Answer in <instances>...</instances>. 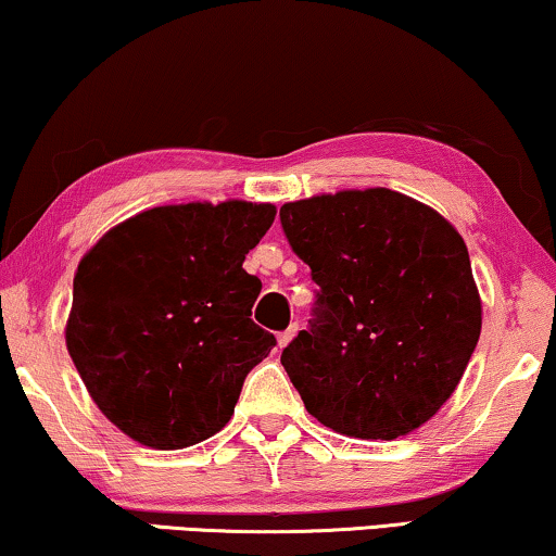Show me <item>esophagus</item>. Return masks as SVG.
<instances>
[{
  "label": "esophagus",
  "mask_w": 556,
  "mask_h": 556,
  "mask_svg": "<svg viewBox=\"0 0 556 556\" xmlns=\"http://www.w3.org/2000/svg\"><path fill=\"white\" fill-rule=\"evenodd\" d=\"M295 331H299V324H291V326H288V329H286L283 333H278V346L283 349V346L291 344V339L295 337Z\"/></svg>",
  "instance_id": "obj_1"
}]
</instances>
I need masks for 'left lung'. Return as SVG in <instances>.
Wrapping results in <instances>:
<instances>
[{
  "label": "left lung",
  "mask_w": 556,
  "mask_h": 556,
  "mask_svg": "<svg viewBox=\"0 0 556 556\" xmlns=\"http://www.w3.org/2000/svg\"><path fill=\"white\" fill-rule=\"evenodd\" d=\"M280 225L318 286L314 321L280 354L308 415L362 440L428 422L481 337L460 232L384 187L288 202Z\"/></svg>",
  "instance_id": "obj_1"
}]
</instances>
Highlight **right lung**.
Returning <instances> with one entry per match:
<instances>
[{"label": "right lung", "mask_w": 556, "mask_h": 556, "mask_svg": "<svg viewBox=\"0 0 556 556\" xmlns=\"http://www.w3.org/2000/svg\"><path fill=\"white\" fill-rule=\"evenodd\" d=\"M268 202L166 204L111 227L73 278L65 344L98 409L136 443L179 451L230 422L276 337L253 324L242 268Z\"/></svg>", "instance_id": "add662e5"}]
</instances>
